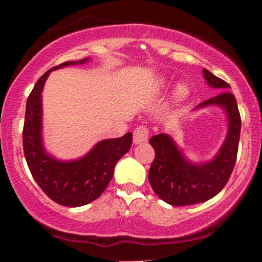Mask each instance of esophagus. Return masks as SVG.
<instances>
[{"instance_id": "obj_1", "label": "esophagus", "mask_w": 262, "mask_h": 262, "mask_svg": "<svg viewBox=\"0 0 262 262\" xmlns=\"http://www.w3.org/2000/svg\"><path fill=\"white\" fill-rule=\"evenodd\" d=\"M148 137H149V130H148L147 126H137L133 132V142L134 144H141L146 143L148 141Z\"/></svg>"}]
</instances>
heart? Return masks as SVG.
<instances>
[{
    "label": "heart",
    "instance_id": "b5f03b06",
    "mask_svg": "<svg viewBox=\"0 0 262 262\" xmlns=\"http://www.w3.org/2000/svg\"><path fill=\"white\" fill-rule=\"evenodd\" d=\"M187 94H189V90H187V87L185 86V84H180V86H178V89H176L175 97L178 100H182L187 96Z\"/></svg>",
    "mask_w": 262,
    "mask_h": 262
}]
</instances>
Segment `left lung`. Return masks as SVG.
<instances>
[{"label": "left lung", "instance_id": "left-lung-1", "mask_svg": "<svg viewBox=\"0 0 262 262\" xmlns=\"http://www.w3.org/2000/svg\"><path fill=\"white\" fill-rule=\"evenodd\" d=\"M203 75L210 87L221 92L195 109L216 105L224 109L228 118V133L215 157L204 163H192L168 134L161 133L149 139L156 156L148 172V180L160 199L175 207L212 199L226 186L236 163L241 134V116L236 97L228 91L231 86L226 81L205 68Z\"/></svg>", "mask_w": 262, "mask_h": 262}]
</instances>
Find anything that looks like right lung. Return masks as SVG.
<instances>
[{"label": "right lung", "mask_w": 262, "mask_h": 262, "mask_svg": "<svg viewBox=\"0 0 262 262\" xmlns=\"http://www.w3.org/2000/svg\"><path fill=\"white\" fill-rule=\"evenodd\" d=\"M64 62L47 71L34 86L26 101L23 130L24 155L29 170L40 189L64 207H82L94 202L106 189L116 162L130 149L133 134L99 142L86 156L73 161H59L46 152L41 138V92L49 73L58 68L84 63Z\"/></svg>", "instance_id": "1"}]
</instances>
